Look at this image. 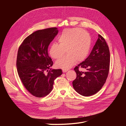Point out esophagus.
Returning <instances> with one entry per match:
<instances>
[{
  "instance_id": "esophagus-1",
  "label": "esophagus",
  "mask_w": 126,
  "mask_h": 126,
  "mask_svg": "<svg viewBox=\"0 0 126 126\" xmlns=\"http://www.w3.org/2000/svg\"><path fill=\"white\" fill-rule=\"evenodd\" d=\"M68 71V69H62V71L64 72H67Z\"/></svg>"
}]
</instances>
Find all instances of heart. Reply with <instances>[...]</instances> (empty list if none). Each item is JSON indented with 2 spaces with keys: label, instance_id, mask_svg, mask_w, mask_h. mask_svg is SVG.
<instances>
[{
  "label": "heart",
  "instance_id": "1",
  "mask_svg": "<svg viewBox=\"0 0 126 126\" xmlns=\"http://www.w3.org/2000/svg\"><path fill=\"white\" fill-rule=\"evenodd\" d=\"M58 44L52 43L49 53L54 59H58L65 55L56 62L58 68L68 69L76 61L82 62L88 56L91 44L90 35L83 30L79 28L64 30L58 38Z\"/></svg>",
  "mask_w": 126,
  "mask_h": 126
}]
</instances>
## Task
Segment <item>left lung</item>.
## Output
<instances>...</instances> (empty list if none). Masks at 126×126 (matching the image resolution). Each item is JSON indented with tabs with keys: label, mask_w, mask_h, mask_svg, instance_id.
I'll return each mask as SVG.
<instances>
[{
	"label": "left lung",
	"mask_w": 126,
	"mask_h": 126,
	"mask_svg": "<svg viewBox=\"0 0 126 126\" xmlns=\"http://www.w3.org/2000/svg\"><path fill=\"white\" fill-rule=\"evenodd\" d=\"M98 38L89 56L78 65L74 70L77 77L72 82L75 90L80 94L89 96L94 95L102 88L107 78L110 66V51L104 38ZM79 67L87 69L83 72Z\"/></svg>",
	"instance_id": "left-lung-1"
}]
</instances>
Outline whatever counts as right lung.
I'll return each instance as SVG.
<instances>
[{
  "label": "right lung",
  "mask_w": 126,
  "mask_h": 126,
  "mask_svg": "<svg viewBox=\"0 0 126 126\" xmlns=\"http://www.w3.org/2000/svg\"><path fill=\"white\" fill-rule=\"evenodd\" d=\"M58 32L56 28L37 31L26 37L18 49L16 66L19 77L27 90L37 97L48 95L55 79L62 74L61 69L50 68L53 62L47 51Z\"/></svg>",
  "instance_id": "1"
}]
</instances>
